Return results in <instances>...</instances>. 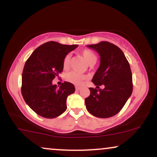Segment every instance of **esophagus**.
Segmentation results:
<instances>
[{
	"label": "esophagus",
	"mask_w": 157,
	"mask_h": 157,
	"mask_svg": "<svg viewBox=\"0 0 157 157\" xmlns=\"http://www.w3.org/2000/svg\"><path fill=\"white\" fill-rule=\"evenodd\" d=\"M75 89H76V91H80L81 87H80V86H75Z\"/></svg>",
	"instance_id": "34e87169"
}]
</instances>
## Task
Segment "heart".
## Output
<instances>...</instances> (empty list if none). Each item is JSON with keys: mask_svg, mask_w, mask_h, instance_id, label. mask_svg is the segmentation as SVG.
<instances>
[{"mask_svg": "<svg viewBox=\"0 0 157 157\" xmlns=\"http://www.w3.org/2000/svg\"><path fill=\"white\" fill-rule=\"evenodd\" d=\"M81 55L83 57V58L86 60L89 65H94L96 63L97 60V56L94 52L89 49H84L81 52ZM70 63H71V55L68 54L67 55L65 56L63 61V67L65 70H67L70 66ZM87 77L86 75L79 74L75 71H71L68 72L65 75V79L66 81L73 83L75 85L80 86L83 82L84 80H86Z\"/></svg>", "mask_w": 157, "mask_h": 157, "instance_id": "obj_1", "label": "heart"}]
</instances>
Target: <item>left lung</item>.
<instances>
[{
	"label": "left lung",
	"mask_w": 157,
	"mask_h": 157,
	"mask_svg": "<svg viewBox=\"0 0 157 157\" xmlns=\"http://www.w3.org/2000/svg\"><path fill=\"white\" fill-rule=\"evenodd\" d=\"M100 56V65L93 77L97 89L89 88L85 100L90 113L99 118H109L121 111L133 91L132 74L128 61L116 45L102 41L89 45ZM104 84V90L99 89Z\"/></svg>",
	"instance_id": "left-lung-1"
}]
</instances>
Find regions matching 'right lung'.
Segmentation results:
<instances>
[{
    "label": "right lung",
    "mask_w": 157,
    "mask_h": 157,
    "mask_svg": "<svg viewBox=\"0 0 157 157\" xmlns=\"http://www.w3.org/2000/svg\"><path fill=\"white\" fill-rule=\"evenodd\" d=\"M77 46L48 41L36 48L27 59L23 70L21 93L37 114L55 118L67 109L66 99L75 92V86L64 82L57 88L52 80L62 72L65 56Z\"/></svg>",
    "instance_id": "obj_1"
}]
</instances>
